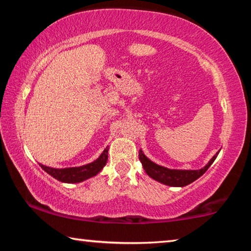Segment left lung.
Masks as SVG:
<instances>
[{"label": "left lung", "mask_w": 251, "mask_h": 251, "mask_svg": "<svg viewBox=\"0 0 251 251\" xmlns=\"http://www.w3.org/2000/svg\"><path fill=\"white\" fill-rule=\"evenodd\" d=\"M218 152L210 159L205 167L201 169H197V171H180V169H168L166 167L159 166L155 163H152L147 157L143 154L142 151H139V159L142 161V165L148 176L154 178L155 180L163 182L165 185L173 186V187H184L189 185L201 177V175L206 173V171L209 168L210 165L214 163V160L217 157Z\"/></svg>", "instance_id": "obj_1"}]
</instances>
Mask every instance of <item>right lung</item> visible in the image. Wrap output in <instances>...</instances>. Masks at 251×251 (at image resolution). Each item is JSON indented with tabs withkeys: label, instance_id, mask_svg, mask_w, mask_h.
Here are the masks:
<instances>
[{
	"label": "right lung",
	"instance_id": "right-lung-1",
	"mask_svg": "<svg viewBox=\"0 0 251 251\" xmlns=\"http://www.w3.org/2000/svg\"><path fill=\"white\" fill-rule=\"evenodd\" d=\"M108 158V148L101 152V155L97 158L95 161L91 164L84 165L80 167H71V168H64V169H56L52 167H48L45 165L40 164V166L44 169V171L50 174V176L54 177L55 179L63 182H79L85 179H88L96 174H99L103 167L107 163Z\"/></svg>",
	"mask_w": 251,
	"mask_h": 251
}]
</instances>
